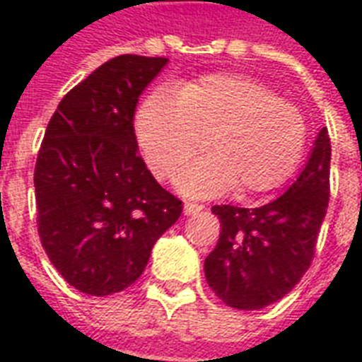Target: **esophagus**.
<instances>
[{
  "instance_id": "obj_1",
  "label": "esophagus",
  "mask_w": 362,
  "mask_h": 362,
  "mask_svg": "<svg viewBox=\"0 0 362 362\" xmlns=\"http://www.w3.org/2000/svg\"><path fill=\"white\" fill-rule=\"evenodd\" d=\"M204 206L203 204H199V203H186L184 204V214L186 216H195L199 214V212H203Z\"/></svg>"
}]
</instances>
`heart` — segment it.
<instances>
[{
  "instance_id": "1",
  "label": "heart",
  "mask_w": 362,
  "mask_h": 362,
  "mask_svg": "<svg viewBox=\"0 0 362 362\" xmlns=\"http://www.w3.org/2000/svg\"><path fill=\"white\" fill-rule=\"evenodd\" d=\"M136 133L161 178H173L209 144L212 156L178 178L187 195H214L235 184L244 193H263L281 186L297 169L306 120L298 107L261 82L210 75L186 84L178 95L152 93L139 110Z\"/></svg>"
}]
</instances>
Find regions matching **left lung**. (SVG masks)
Returning a JSON list of instances; mask_svg holds the SVG:
<instances>
[{"mask_svg":"<svg viewBox=\"0 0 362 362\" xmlns=\"http://www.w3.org/2000/svg\"><path fill=\"white\" fill-rule=\"evenodd\" d=\"M331 139L317 133L306 167L286 193L259 209L216 204L218 244L204 259L216 297L237 310H261L286 297L314 259L331 195Z\"/></svg>","mask_w":362,"mask_h":362,"instance_id":"left-lung-1","label":"left lung"}]
</instances>
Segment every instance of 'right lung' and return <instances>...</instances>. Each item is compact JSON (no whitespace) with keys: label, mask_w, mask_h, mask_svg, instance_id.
Here are the masks:
<instances>
[{"label":"right lung","mask_w":362,"mask_h":362,"mask_svg":"<svg viewBox=\"0 0 362 362\" xmlns=\"http://www.w3.org/2000/svg\"><path fill=\"white\" fill-rule=\"evenodd\" d=\"M167 58L109 59L59 101L37 153V227L50 263L81 293L124 291L182 214L136 146L133 116Z\"/></svg>","instance_id":"obj_1"}]
</instances>
